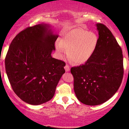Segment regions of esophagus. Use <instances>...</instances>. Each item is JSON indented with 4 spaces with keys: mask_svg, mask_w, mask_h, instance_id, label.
<instances>
[{
    "mask_svg": "<svg viewBox=\"0 0 129 129\" xmlns=\"http://www.w3.org/2000/svg\"><path fill=\"white\" fill-rule=\"evenodd\" d=\"M64 69L66 70V72H69L70 70V68L68 64H66V66H64Z\"/></svg>",
    "mask_w": 129,
    "mask_h": 129,
    "instance_id": "obj_1",
    "label": "esophagus"
}]
</instances>
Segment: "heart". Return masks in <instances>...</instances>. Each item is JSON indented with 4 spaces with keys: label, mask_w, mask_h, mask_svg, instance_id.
Segmentation results:
<instances>
[{
    "label": "heart",
    "mask_w": 129,
    "mask_h": 129,
    "mask_svg": "<svg viewBox=\"0 0 129 129\" xmlns=\"http://www.w3.org/2000/svg\"><path fill=\"white\" fill-rule=\"evenodd\" d=\"M99 39L94 33L82 28H75L65 33L56 48L60 56L68 54L76 64H83L90 59L98 46Z\"/></svg>",
    "instance_id": "obj_1"
}]
</instances>
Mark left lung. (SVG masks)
<instances>
[{
	"label": "left lung",
	"mask_w": 129,
	"mask_h": 129,
	"mask_svg": "<svg viewBox=\"0 0 129 129\" xmlns=\"http://www.w3.org/2000/svg\"><path fill=\"white\" fill-rule=\"evenodd\" d=\"M99 41L94 54L84 64L71 68L77 98L86 105H101L118 90L123 77L122 50L111 31L96 24Z\"/></svg>",
	"instance_id": "1"
}]
</instances>
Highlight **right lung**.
Returning a JSON list of instances; mask_svg holds the SVG:
<instances>
[{
  "label": "right lung",
  "mask_w": 129,
  "mask_h": 129,
  "mask_svg": "<svg viewBox=\"0 0 129 129\" xmlns=\"http://www.w3.org/2000/svg\"><path fill=\"white\" fill-rule=\"evenodd\" d=\"M50 28L42 23L20 31L10 43L5 58L13 90L30 105H41L52 99L65 73V63L51 55L58 36Z\"/></svg>",
  "instance_id": "obj_1"
}]
</instances>
